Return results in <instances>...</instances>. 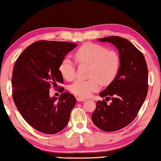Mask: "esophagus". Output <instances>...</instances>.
Here are the masks:
<instances>
[{"instance_id":"obj_1","label":"esophagus","mask_w":161,"mask_h":161,"mask_svg":"<svg viewBox=\"0 0 161 161\" xmlns=\"http://www.w3.org/2000/svg\"><path fill=\"white\" fill-rule=\"evenodd\" d=\"M76 100L78 101V102H83V101L86 100V99L83 98V97H76Z\"/></svg>"}]
</instances>
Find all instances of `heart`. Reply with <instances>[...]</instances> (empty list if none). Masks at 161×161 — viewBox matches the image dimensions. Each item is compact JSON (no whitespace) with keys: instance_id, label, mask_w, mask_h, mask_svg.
<instances>
[{"instance_id":"b5f03b06","label":"heart","mask_w":161,"mask_h":161,"mask_svg":"<svg viewBox=\"0 0 161 161\" xmlns=\"http://www.w3.org/2000/svg\"><path fill=\"white\" fill-rule=\"evenodd\" d=\"M75 58L79 64H89L88 80L78 79L70 86L72 93L82 97H88L100 88V82L106 85L112 82L119 73L121 66L119 55L105 46L94 43H86L75 52ZM59 71L67 80L75 77V64L69 56L61 60Z\"/></svg>"}]
</instances>
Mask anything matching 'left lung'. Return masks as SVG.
I'll return each instance as SVG.
<instances>
[{"label":"left lung","instance_id":"8db88e82","mask_svg":"<svg viewBox=\"0 0 161 161\" xmlns=\"http://www.w3.org/2000/svg\"><path fill=\"white\" fill-rule=\"evenodd\" d=\"M116 46L121 66L115 79L100 94L105 100L96 103L92 122L100 130L116 131L126 127L139 111L148 91V69L144 55L130 42L120 36L98 39ZM108 98L112 100L107 104Z\"/></svg>","mask_w":161,"mask_h":161}]
</instances>
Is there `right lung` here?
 <instances>
[{
    "label": "right lung",
    "instance_id": "add662e5",
    "mask_svg": "<svg viewBox=\"0 0 161 161\" xmlns=\"http://www.w3.org/2000/svg\"><path fill=\"white\" fill-rule=\"evenodd\" d=\"M76 46L67 42H36L19 55L13 68L14 104L24 119L42 133L62 130L76 103L75 97L69 92L61 94L58 100L49 94L52 85L64 83L59 65Z\"/></svg>",
    "mask_w": 161,
    "mask_h": 161
}]
</instances>
